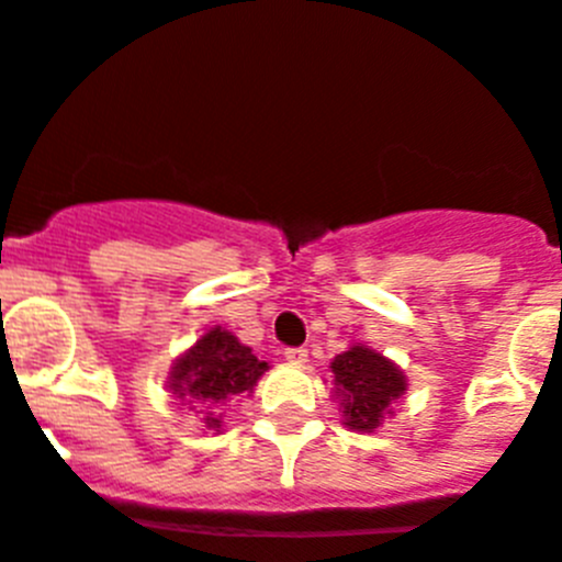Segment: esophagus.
Returning a JSON list of instances; mask_svg holds the SVG:
<instances>
[{
  "instance_id": "obj_1",
  "label": "esophagus",
  "mask_w": 562,
  "mask_h": 562,
  "mask_svg": "<svg viewBox=\"0 0 562 562\" xmlns=\"http://www.w3.org/2000/svg\"><path fill=\"white\" fill-rule=\"evenodd\" d=\"M284 357L290 362H297V366H301V362H306V357H310V351L304 349V346H290V349H284Z\"/></svg>"
}]
</instances>
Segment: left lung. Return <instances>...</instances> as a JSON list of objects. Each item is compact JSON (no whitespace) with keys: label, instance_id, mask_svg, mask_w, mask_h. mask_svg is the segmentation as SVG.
I'll use <instances>...</instances> for the list:
<instances>
[{"label":"left lung","instance_id":"left-lung-1","mask_svg":"<svg viewBox=\"0 0 562 562\" xmlns=\"http://www.w3.org/2000/svg\"><path fill=\"white\" fill-rule=\"evenodd\" d=\"M337 396L346 425L355 430H374L391 402L405 391V376L394 362L366 346H351L331 362Z\"/></svg>","mask_w":562,"mask_h":562}]
</instances>
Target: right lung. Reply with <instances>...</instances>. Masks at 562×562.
<instances>
[{
  "label": "right lung",
  "instance_id": "1",
  "mask_svg": "<svg viewBox=\"0 0 562 562\" xmlns=\"http://www.w3.org/2000/svg\"><path fill=\"white\" fill-rule=\"evenodd\" d=\"M265 371L267 362L258 360L231 331L216 326L173 362L171 391L180 400L193 402V408H216L231 396L250 394ZM207 428H220V419H213V414H207Z\"/></svg>",
  "mask_w": 562,
  "mask_h": 562
}]
</instances>
